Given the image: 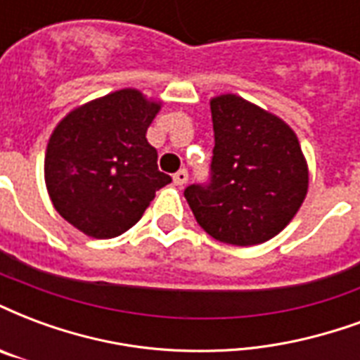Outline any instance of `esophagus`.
I'll return each instance as SVG.
<instances>
[{
	"mask_svg": "<svg viewBox=\"0 0 360 360\" xmlns=\"http://www.w3.org/2000/svg\"><path fill=\"white\" fill-rule=\"evenodd\" d=\"M187 181H188L187 169H179V172L173 175V183H175V185H179V187H183V185H185Z\"/></svg>",
	"mask_w": 360,
	"mask_h": 360,
	"instance_id": "esophagus-1",
	"label": "esophagus"
}]
</instances>
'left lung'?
Segmentation results:
<instances>
[{
	"mask_svg": "<svg viewBox=\"0 0 360 360\" xmlns=\"http://www.w3.org/2000/svg\"><path fill=\"white\" fill-rule=\"evenodd\" d=\"M214 122L212 177L185 198L215 240L255 246L294 219L305 200L309 169L294 129L275 114L227 93L210 101Z\"/></svg>",
	"mask_w": 360,
	"mask_h": 360,
	"instance_id": "left-lung-1",
	"label": "left lung"
}]
</instances>
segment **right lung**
I'll return each instance as SVG.
<instances>
[{"mask_svg": "<svg viewBox=\"0 0 360 360\" xmlns=\"http://www.w3.org/2000/svg\"><path fill=\"white\" fill-rule=\"evenodd\" d=\"M160 106L127 87L74 108L53 129L45 187L58 214L87 236L126 233L156 191L172 183L146 141Z\"/></svg>", "mask_w": 360, "mask_h": 360, "instance_id": "add662e5", "label": "right lung"}]
</instances>
